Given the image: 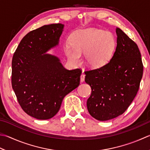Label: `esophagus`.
<instances>
[{
	"label": "esophagus",
	"instance_id": "obj_1",
	"mask_svg": "<svg viewBox=\"0 0 150 150\" xmlns=\"http://www.w3.org/2000/svg\"><path fill=\"white\" fill-rule=\"evenodd\" d=\"M85 76H86V75H85L84 74H81V76H80V81L81 82H83L84 80H85Z\"/></svg>",
	"mask_w": 150,
	"mask_h": 150
}]
</instances>
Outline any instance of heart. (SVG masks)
<instances>
[{
    "mask_svg": "<svg viewBox=\"0 0 150 150\" xmlns=\"http://www.w3.org/2000/svg\"><path fill=\"white\" fill-rule=\"evenodd\" d=\"M70 44L64 50L72 63H80L81 54L85 53V61L90 67L104 66L111 59L115 47V41L111 33L97 29L76 31L71 35Z\"/></svg>",
    "mask_w": 150,
    "mask_h": 150,
    "instance_id": "heart-1",
    "label": "heart"
}]
</instances>
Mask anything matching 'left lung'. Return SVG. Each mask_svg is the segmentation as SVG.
<instances>
[{"label":"left lung","instance_id":"1","mask_svg":"<svg viewBox=\"0 0 150 150\" xmlns=\"http://www.w3.org/2000/svg\"><path fill=\"white\" fill-rule=\"evenodd\" d=\"M117 46L104 66L85 71V81L91 87L87 101L93 117L107 121L123 114L136 97L143 75V64L137 44L116 28Z\"/></svg>","mask_w":150,"mask_h":150}]
</instances>
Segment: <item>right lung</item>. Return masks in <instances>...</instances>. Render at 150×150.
<instances>
[{
    "label": "right lung",
    "instance_id": "right-lung-1",
    "mask_svg": "<svg viewBox=\"0 0 150 150\" xmlns=\"http://www.w3.org/2000/svg\"><path fill=\"white\" fill-rule=\"evenodd\" d=\"M64 25H44L27 33L12 61V86L19 105L30 116L48 120L59 112L64 97L77 87L81 70L64 69L46 54L58 45Z\"/></svg>",
    "mask_w": 150,
    "mask_h": 150
}]
</instances>
